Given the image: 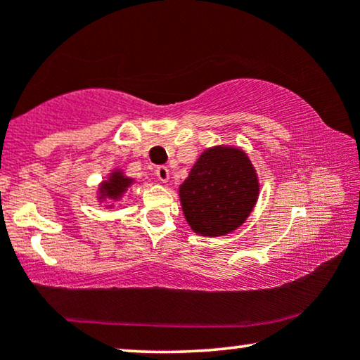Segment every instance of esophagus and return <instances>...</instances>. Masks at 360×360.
Instances as JSON below:
<instances>
[{
  "label": "esophagus",
  "mask_w": 360,
  "mask_h": 360,
  "mask_svg": "<svg viewBox=\"0 0 360 360\" xmlns=\"http://www.w3.org/2000/svg\"><path fill=\"white\" fill-rule=\"evenodd\" d=\"M155 175H157V179L162 181V184H165V181L169 180V169H167L165 165H159L155 169Z\"/></svg>",
  "instance_id": "34e87169"
}]
</instances>
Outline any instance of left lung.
I'll return each instance as SVG.
<instances>
[{"instance_id":"8db88e82","label":"left lung","mask_w":360,"mask_h":360,"mask_svg":"<svg viewBox=\"0 0 360 360\" xmlns=\"http://www.w3.org/2000/svg\"><path fill=\"white\" fill-rule=\"evenodd\" d=\"M259 196V180L243 150H205L180 185L181 210L190 228L201 236H224L248 219Z\"/></svg>"}]
</instances>
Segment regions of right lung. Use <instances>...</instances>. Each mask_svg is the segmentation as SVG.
Instances as JSON below:
<instances>
[{
	"mask_svg": "<svg viewBox=\"0 0 360 360\" xmlns=\"http://www.w3.org/2000/svg\"><path fill=\"white\" fill-rule=\"evenodd\" d=\"M132 184L131 179H126L121 172H112L110 180L105 181L101 186V193L108 198H120L124 193V190Z\"/></svg>",
	"mask_w": 360,
	"mask_h": 360,
	"instance_id": "add662e5",
	"label": "right lung"
}]
</instances>
